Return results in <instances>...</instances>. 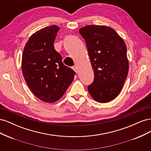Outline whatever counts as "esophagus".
I'll return each instance as SVG.
<instances>
[{
	"instance_id": "obj_1",
	"label": "esophagus",
	"mask_w": 151,
	"mask_h": 151,
	"mask_svg": "<svg viewBox=\"0 0 151 151\" xmlns=\"http://www.w3.org/2000/svg\"><path fill=\"white\" fill-rule=\"evenodd\" d=\"M72 69L74 70L77 73H77H78V70H77V67L74 66V67H72Z\"/></svg>"
}]
</instances>
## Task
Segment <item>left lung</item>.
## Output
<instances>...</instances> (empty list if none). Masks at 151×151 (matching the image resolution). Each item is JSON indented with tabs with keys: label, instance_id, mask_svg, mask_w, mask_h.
<instances>
[{
	"label": "left lung",
	"instance_id": "8db88e82",
	"mask_svg": "<svg viewBox=\"0 0 151 151\" xmlns=\"http://www.w3.org/2000/svg\"><path fill=\"white\" fill-rule=\"evenodd\" d=\"M79 33L85 40L94 74L89 93L96 101L109 102L120 94L129 72L124 40L107 26H86Z\"/></svg>",
	"mask_w": 151,
	"mask_h": 151
}]
</instances>
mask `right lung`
Returning <instances> with one entry per match:
<instances>
[{
	"instance_id": "add662e5",
	"label": "right lung",
	"mask_w": 151,
	"mask_h": 151,
	"mask_svg": "<svg viewBox=\"0 0 151 151\" xmlns=\"http://www.w3.org/2000/svg\"><path fill=\"white\" fill-rule=\"evenodd\" d=\"M60 27L52 25L32 35L26 43L21 68L26 83L42 101L54 103L60 99L72 83L76 72L65 66L53 47Z\"/></svg>"
}]
</instances>
